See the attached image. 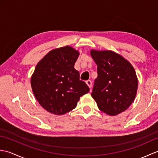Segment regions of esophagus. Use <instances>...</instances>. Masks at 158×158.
<instances>
[{"label":"esophagus","mask_w":158,"mask_h":158,"mask_svg":"<svg viewBox=\"0 0 158 158\" xmlns=\"http://www.w3.org/2000/svg\"><path fill=\"white\" fill-rule=\"evenodd\" d=\"M86 84L88 85V86L89 87V88L91 89V88H92V81H90V80H88V81H86Z\"/></svg>","instance_id":"obj_1"}]
</instances>
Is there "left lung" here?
I'll list each match as a JSON object with an SVG mask.
<instances>
[{"instance_id":"1","label":"left lung","mask_w":158,"mask_h":158,"mask_svg":"<svg viewBox=\"0 0 158 158\" xmlns=\"http://www.w3.org/2000/svg\"><path fill=\"white\" fill-rule=\"evenodd\" d=\"M90 54L98 66L91 96L98 109L110 116L125 111L135 100L138 89L134 67L123 56L110 50L92 49Z\"/></svg>"}]
</instances>
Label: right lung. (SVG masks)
I'll list each match as a JSON object with an SVG mask.
<instances>
[{"label":"right lung","mask_w":158,"mask_h":158,"mask_svg":"<svg viewBox=\"0 0 158 158\" xmlns=\"http://www.w3.org/2000/svg\"><path fill=\"white\" fill-rule=\"evenodd\" d=\"M79 52L70 46L54 49L40 60L31 77L33 94L48 112L57 115L70 112L89 89L74 68Z\"/></svg>","instance_id":"right-lung-1"}]
</instances>
